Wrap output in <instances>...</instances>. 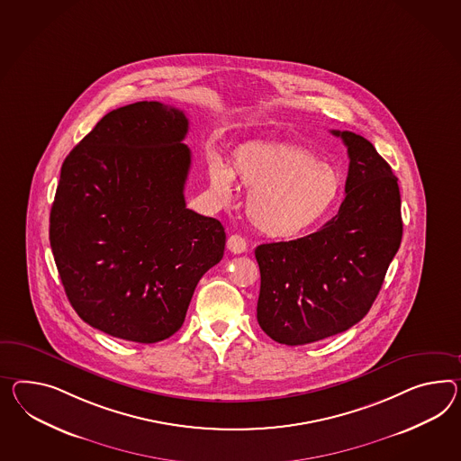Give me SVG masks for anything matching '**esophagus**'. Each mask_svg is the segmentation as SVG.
I'll return each instance as SVG.
<instances>
[{"mask_svg":"<svg viewBox=\"0 0 461 461\" xmlns=\"http://www.w3.org/2000/svg\"><path fill=\"white\" fill-rule=\"evenodd\" d=\"M227 249H229L230 252H234V254H242V252H246V249H248L246 239L242 236H237V234L229 237V239H227Z\"/></svg>","mask_w":461,"mask_h":461,"instance_id":"obj_1","label":"esophagus"}]
</instances>
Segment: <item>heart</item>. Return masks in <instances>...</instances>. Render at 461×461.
Here are the masks:
<instances>
[{
	"mask_svg": "<svg viewBox=\"0 0 461 461\" xmlns=\"http://www.w3.org/2000/svg\"><path fill=\"white\" fill-rule=\"evenodd\" d=\"M207 172L219 201L232 199L236 180L250 190L249 221L274 239L304 234L326 219L341 197L339 168L295 143H244L232 154L230 167L212 158Z\"/></svg>",
	"mask_w": 461,
	"mask_h": 461,
	"instance_id": "1",
	"label": "heart"
}]
</instances>
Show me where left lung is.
I'll return each instance as SVG.
<instances>
[{
	"label": "left lung",
	"mask_w": 461,
	"mask_h": 461,
	"mask_svg": "<svg viewBox=\"0 0 461 461\" xmlns=\"http://www.w3.org/2000/svg\"><path fill=\"white\" fill-rule=\"evenodd\" d=\"M332 135L349 155L339 212L314 234L256 249L258 322L287 346L330 338L365 318L402 244V197L390 164L365 137Z\"/></svg>",
	"instance_id": "left-lung-1"
}]
</instances>
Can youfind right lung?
Segmentation results:
<instances>
[{"label":"right lung","mask_w":461,"mask_h":461,"mask_svg":"<svg viewBox=\"0 0 461 461\" xmlns=\"http://www.w3.org/2000/svg\"><path fill=\"white\" fill-rule=\"evenodd\" d=\"M187 131L176 106H120L61 166L50 212L53 258L77 314L113 338H170L202 276L224 256L222 224L185 207Z\"/></svg>","instance_id":"add662e5"}]
</instances>
